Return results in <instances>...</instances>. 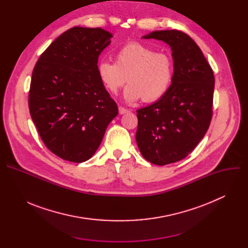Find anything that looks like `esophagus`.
<instances>
[{
	"mask_svg": "<svg viewBox=\"0 0 248 248\" xmlns=\"http://www.w3.org/2000/svg\"><path fill=\"white\" fill-rule=\"evenodd\" d=\"M119 112H120V114H121V115H124V114H126V113H128L129 111H128L127 109L124 108V107H120V108H119Z\"/></svg>",
	"mask_w": 248,
	"mask_h": 248,
	"instance_id": "1",
	"label": "esophagus"
}]
</instances>
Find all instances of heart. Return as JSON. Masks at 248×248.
I'll return each instance as SVG.
<instances>
[{
	"label": "heart",
	"instance_id": "obj_1",
	"mask_svg": "<svg viewBox=\"0 0 248 248\" xmlns=\"http://www.w3.org/2000/svg\"><path fill=\"white\" fill-rule=\"evenodd\" d=\"M104 88L117 94L126 82L124 98L133 103L143 98L151 103L162 98L173 78V62L170 55L138 42L125 44L115 53V62L103 61L97 67Z\"/></svg>",
	"mask_w": 248,
	"mask_h": 248
}]
</instances>
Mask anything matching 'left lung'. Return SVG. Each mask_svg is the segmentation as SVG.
I'll return each mask as SVG.
<instances>
[{"label":"left lung","instance_id":"8db88e82","mask_svg":"<svg viewBox=\"0 0 248 248\" xmlns=\"http://www.w3.org/2000/svg\"><path fill=\"white\" fill-rule=\"evenodd\" d=\"M144 39L167 43L173 78L157 102L137 110L136 143L142 156L164 166L185 159L207 132L213 107L215 78L198 45L179 30L153 31Z\"/></svg>","mask_w":248,"mask_h":248}]
</instances>
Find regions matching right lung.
Wrapping results in <instances>:
<instances>
[{"label":"right lung","mask_w":248,"mask_h":248,"mask_svg":"<svg viewBox=\"0 0 248 248\" xmlns=\"http://www.w3.org/2000/svg\"><path fill=\"white\" fill-rule=\"evenodd\" d=\"M112 37L100 27L75 26L52 42L34 66L30 116L47 148L63 160H89L118 116L97 74L99 55Z\"/></svg>","instance_id":"add662e5"}]
</instances>
